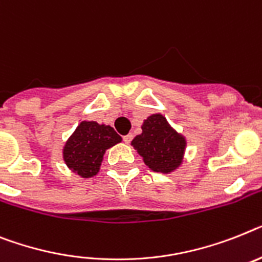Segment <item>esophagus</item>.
<instances>
[{
    "label": "esophagus",
    "instance_id": "1",
    "mask_svg": "<svg viewBox=\"0 0 262 262\" xmlns=\"http://www.w3.org/2000/svg\"><path fill=\"white\" fill-rule=\"evenodd\" d=\"M124 142L125 144H129V142L132 141V140H133V135H132V133H129V135H126V136H124Z\"/></svg>",
    "mask_w": 262,
    "mask_h": 262
}]
</instances>
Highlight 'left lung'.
<instances>
[{
  "instance_id": "8db88e82",
  "label": "left lung",
  "mask_w": 262,
  "mask_h": 262,
  "mask_svg": "<svg viewBox=\"0 0 262 262\" xmlns=\"http://www.w3.org/2000/svg\"><path fill=\"white\" fill-rule=\"evenodd\" d=\"M132 141L138 155L153 172L170 173L179 168L185 151V138L168 124L162 114H151Z\"/></svg>"
}]
</instances>
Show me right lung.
Returning <instances> with one entry per match:
<instances>
[{
  "label": "right lung",
  "instance_id": "right-lung-1",
  "mask_svg": "<svg viewBox=\"0 0 262 262\" xmlns=\"http://www.w3.org/2000/svg\"><path fill=\"white\" fill-rule=\"evenodd\" d=\"M121 142L109 125L82 121L63 146V161L77 174L89 179L98 173L106 149Z\"/></svg>",
  "mask_w": 262,
  "mask_h": 262
}]
</instances>
